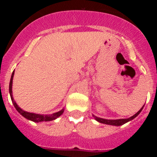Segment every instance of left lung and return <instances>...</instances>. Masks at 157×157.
Returning a JSON list of instances; mask_svg holds the SVG:
<instances>
[{"label": "left lung", "mask_w": 157, "mask_h": 157, "mask_svg": "<svg viewBox=\"0 0 157 157\" xmlns=\"http://www.w3.org/2000/svg\"><path fill=\"white\" fill-rule=\"evenodd\" d=\"M144 106L142 107L141 109H140V110L138 111V112H137V113L135 114V115H134L133 116L130 117V118H121V119H115V120H110V119H105V118H98V117L95 116V115H93L95 118V119L97 121H99V122L100 123H102V124H109V125H115V126H120V125H122V124H125V123L128 122V121H131V120L134 119V118H136V117L137 116V115H139V114L140 113V112L142 111V109H144Z\"/></svg>", "instance_id": "1"}]
</instances>
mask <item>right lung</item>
Segmentation results:
<instances>
[{"instance_id":"1","label":"right lung","mask_w":157,"mask_h":157,"mask_svg":"<svg viewBox=\"0 0 157 157\" xmlns=\"http://www.w3.org/2000/svg\"><path fill=\"white\" fill-rule=\"evenodd\" d=\"M14 75V71H13L12 75H11L10 81V85H9V92H10V98L11 100H12L13 104L14 107H15L16 109L17 110V112L20 114V115H23L24 118H26V119H29L30 121H33L34 122H41V121H52V120L56 119L57 118H58L59 116H61V115L64 112V109H61V111L58 112H55V113L52 114V115H39V114H36V113H32V112H26V111H23V109H20V107L18 106L16 102L14 101L12 95V84H13V78Z\"/></svg>"}]
</instances>
